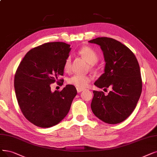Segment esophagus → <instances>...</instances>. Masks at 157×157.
Instances as JSON below:
<instances>
[{"label": "esophagus", "instance_id": "obj_1", "mask_svg": "<svg viewBox=\"0 0 157 157\" xmlns=\"http://www.w3.org/2000/svg\"><path fill=\"white\" fill-rule=\"evenodd\" d=\"M84 90H85V89H84V88H81V87H77V92H78V93L82 92V91H84Z\"/></svg>", "mask_w": 157, "mask_h": 157}]
</instances>
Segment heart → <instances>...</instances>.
I'll return each instance as SVG.
<instances>
[{"label":"heart","mask_w":157,"mask_h":157,"mask_svg":"<svg viewBox=\"0 0 157 157\" xmlns=\"http://www.w3.org/2000/svg\"><path fill=\"white\" fill-rule=\"evenodd\" d=\"M80 54L90 64H94L98 61V57L97 53L90 47H84L79 51ZM71 57H69L66 59L64 64V69L66 71H68L71 68ZM91 81V77L87 75H75L68 79L69 84L77 86V87H84L88 85Z\"/></svg>","instance_id":"1"}]
</instances>
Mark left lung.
<instances>
[{"instance_id": "obj_1", "label": "left lung", "mask_w": 157, "mask_h": 157, "mask_svg": "<svg viewBox=\"0 0 157 157\" xmlns=\"http://www.w3.org/2000/svg\"><path fill=\"white\" fill-rule=\"evenodd\" d=\"M88 42L100 47L105 62L104 73L94 84L99 88H112L108 95L102 91H93L91 110L105 123H121L132 113L141 95L139 62L127 46L113 39L98 37Z\"/></svg>"}]
</instances>
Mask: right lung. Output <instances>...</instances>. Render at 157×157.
Segmentation results:
<instances>
[{"instance_id":"1","label":"right lung","mask_w":157,"mask_h":157,"mask_svg":"<svg viewBox=\"0 0 157 157\" xmlns=\"http://www.w3.org/2000/svg\"><path fill=\"white\" fill-rule=\"evenodd\" d=\"M64 42H48L29 51L18 66L14 79L16 97L27 120L40 128L59 124L70 109L77 91L66 85L52 91L50 84L64 74V64L71 51Z\"/></svg>"}]
</instances>
